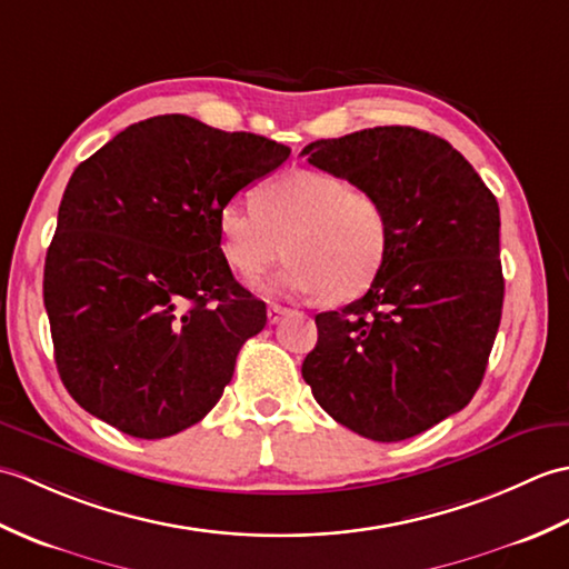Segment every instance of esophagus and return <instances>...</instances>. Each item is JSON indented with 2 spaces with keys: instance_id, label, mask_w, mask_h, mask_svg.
Listing matches in <instances>:
<instances>
[{
  "instance_id": "1",
  "label": "esophagus",
  "mask_w": 569,
  "mask_h": 569,
  "mask_svg": "<svg viewBox=\"0 0 569 569\" xmlns=\"http://www.w3.org/2000/svg\"><path fill=\"white\" fill-rule=\"evenodd\" d=\"M291 308H283V306H269V310H266V316H269V322L271 325H278V322H281L286 316H291Z\"/></svg>"
}]
</instances>
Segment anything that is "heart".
<instances>
[{"instance_id":"b5f03b06","label":"heart","mask_w":569,"mask_h":569,"mask_svg":"<svg viewBox=\"0 0 569 569\" xmlns=\"http://www.w3.org/2000/svg\"><path fill=\"white\" fill-rule=\"evenodd\" d=\"M227 263L247 283L283 257L276 293H322L347 303L367 293L389 257V214L369 190L322 171H288L261 186L253 210L229 202L217 217Z\"/></svg>"}]
</instances>
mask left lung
I'll list each match as a JSON object with an SVG mask.
<instances>
[{
    "instance_id": "8db88e82",
    "label": "left lung",
    "mask_w": 569,
    "mask_h": 569,
    "mask_svg": "<svg viewBox=\"0 0 569 569\" xmlns=\"http://www.w3.org/2000/svg\"><path fill=\"white\" fill-rule=\"evenodd\" d=\"M389 214V257L369 291L316 316L303 361L316 401L377 442L462 410L485 379L503 308L499 202L445 139L373 127L303 149Z\"/></svg>"
}]
</instances>
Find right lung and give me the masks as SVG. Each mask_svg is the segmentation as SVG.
<instances>
[{
  "label": "right lung",
  "instance_id": "obj_1",
  "mask_svg": "<svg viewBox=\"0 0 569 569\" xmlns=\"http://www.w3.org/2000/svg\"><path fill=\"white\" fill-rule=\"evenodd\" d=\"M288 156L266 137L161 114L76 168L43 303L60 381L88 413L159 440L220 401L266 306L229 271L217 217Z\"/></svg>",
  "mask_w": 569,
  "mask_h": 569
}]
</instances>
